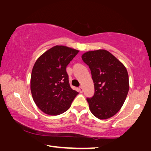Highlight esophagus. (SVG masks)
<instances>
[{
  "instance_id": "34e87169",
  "label": "esophagus",
  "mask_w": 151,
  "mask_h": 151,
  "mask_svg": "<svg viewBox=\"0 0 151 151\" xmlns=\"http://www.w3.org/2000/svg\"><path fill=\"white\" fill-rule=\"evenodd\" d=\"M83 91V89L82 88V86H80V88H79V91H80V93H82Z\"/></svg>"
}]
</instances>
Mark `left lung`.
I'll return each mask as SVG.
<instances>
[{
  "mask_svg": "<svg viewBox=\"0 0 151 151\" xmlns=\"http://www.w3.org/2000/svg\"><path fill=\"white\" fill-rule=\"evenodd\" d=\"M91 70L95 93L88 98L89 110L99 119L112 117L122 107L129 89L127 70L105 50L88 51L81 55Z\"/></svg>",
  "mask_w": 151,
  "mask_h": 151,
  "instance_id": "obj_1",
  "label": "left lung"
}]
</instances>
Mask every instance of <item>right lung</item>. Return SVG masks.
<instances>
[{
	"mask_svg": "<svg viewBox=\"0 0 151 151\" xmlns=\"http://www.w3.org/2000/svg\"><path fill=\"white\" fill-rule=\"evenodd\" d=\"M80 52L55 46L42 54L33 66L30 78L32 96L36 106L50 115L66 111L79 93L71 88L66 67Z\"/></svg>",
	"mask_w": 151,
	"mask_h": 151,
	"instance_id": "obj_1",
	"label": "right lung"
}]
</instances>
